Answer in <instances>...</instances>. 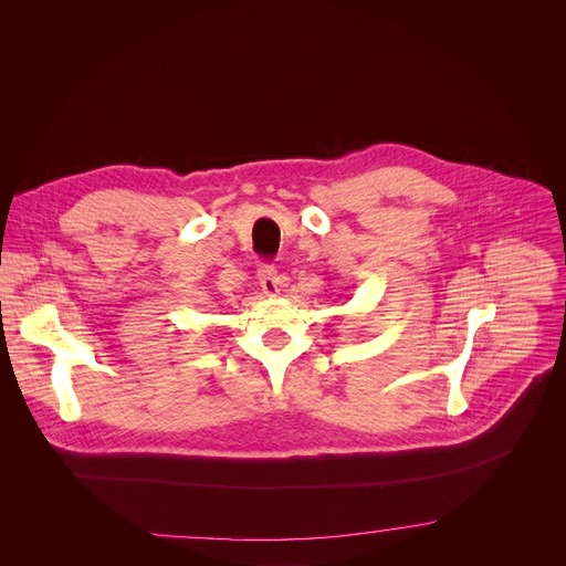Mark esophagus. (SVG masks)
Here are the masks:
<instances>
[{"label":"esophagus","instance_id":"esophagus-1","mask_svg":"<svg viewBox=\"0 0 566 566\" xmlns=\"http://www.w3.org/2000/svg\"><path fill=\"white\" fill-rule=\"evenodd\" d=\"M260 286H262L264 295H269V297H275V295H280L282 277L277 275V271H275V269H271V266H264V269H260Z\"/></svg>","mask_w":566,"mask_h":566}]
</instances>
